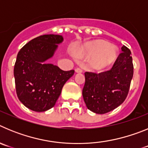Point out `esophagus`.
Wrapping results in <instances>:
<instances>
[{"instance_id":"34e87169","label":"esophagus","mask_w":148,"mask_h":148,"mask_svg":"<svg viewBox=\"0 0 148 148\" xmlns=\"http://www.w3.org/2000/svg\"><path fill=\"white\" fill-rule=\"evenodd\" d=\"M75 73H82V69H80V68H76V69L75 70Z\"/></svg>"}]
</instances>
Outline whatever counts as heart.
I'll use <instances>...</instances> for the list:
<instances>
[{"mask_svg":"<svg viewBox=\"0 0 148 148\" xmlns=\"http://www.w3.org/2000/svg\"><path fill=\"white\" fill-rule=\"evenodd\" d=\"M118 49L104 40L90 42L78 48L76 55L81 58H92L90 64L95 70H103L115 61L118 56Z\"/></svg>","mask_w":148,"mask_h":148,"instance_id":"b5f03b06","label":"heart"}]
</instances>
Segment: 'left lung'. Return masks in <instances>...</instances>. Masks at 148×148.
Listing matches in <instances>:
<instances>
[{
  "mask_svg": "<svg viewBox=\"0 0 148 148\" xmlns=\"http://www.w3.org/2000/svg\"><path fill=\"white\" fill-rule=\"evenodd\" d=\"M113 67L100 73L86 72L82 90L84 101L90 110L104 114L121 105L127 98L133 75L131 52L121 47Z\"/></svg>",
  "mask_w": 148,
  "mask_h": 148,
  "instance_id": "left-lung-1",
  "label": "left lung"
}]
</instances>
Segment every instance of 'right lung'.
Instances as JSON below:
<instances>
[{"instance_id":"1","label":"right lung","mask_w":148,"mask_h":148,"mask_svg":"<svg viewBox=\"0 0 148 148\" xmlns=\"http://www.w3.org/2000/svg\"><path fill=\"white\" fill-rule=\"evenodd\" d=\"M62 35H44L32 39L18 52L14 67L18 99L35 112L54 107L63 86L74 74L45 62L51 58L63 41Z\"/></svg>"}]
</instances>
